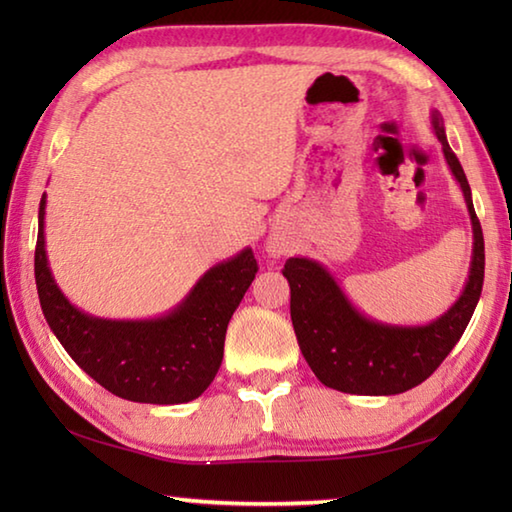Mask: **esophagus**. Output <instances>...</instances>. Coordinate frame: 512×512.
Instances as JSON below:
<instances>
[{
  "instance_id": "34e87169",
  "label": "esophagus",
  "mask_w": 512,
  "mask_h": 512,
  "mask_svg": "<svg viewBox=\"0 0 512 512\" xmlns=\"http://www.w3.org/2000/svg\"><path fill=\"white\" fill-rule=\"evenodd\" d=\"M268 253L273 257H280L287 253V248H284V244H280V241H268Z\"/></svg>"
}]
</instances>
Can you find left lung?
<instances>
[{
	"instance_id": "obj_1",
	"label": "left lung",
	"mask_w": 512,
	"mask_h": 512,
	"mask_svg": "<svg viewBox=\"0 0 512 512\" xmlns=\"http://www.w3.org/2000/svg\"><path fill=\"white\" fill-rule=\"evenodd\" d=\"M445 160L463 189L472 219L474 248L467 284L452 307L429 325L400 327L370 320L345 298L323 266L307 257H291L284 277L291 287V323L302 357L325 386L352 395H397L422 384L461 339L483 289L485 248L472 192L461 162L447 142L443 119L431 115Z\"/></svg>"
}]
</instances>
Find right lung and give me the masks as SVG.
I'll return each instance as SVG.
<instances>
[{
	"instance_id": "add662e5",
	"label": "right lung",
	"mask_w": 512,
	"mask_h": 512,
	"mask_svg": "<svg viewBox=\"0 0 512 512\" xmlns=\"http://www.w3.org/2000/svg\"><path fill=\"white\" fill-rule=\"evenodd\" d=\"M45 196L38 212L36 287L51 332L88 375L121 400L192 402L212 384L223 359L225 329L255 280L257 259L244 248L212 266L167 316L106 320L83 314L58 289L45 250Z\"/></svg>"
}]
</instances>
